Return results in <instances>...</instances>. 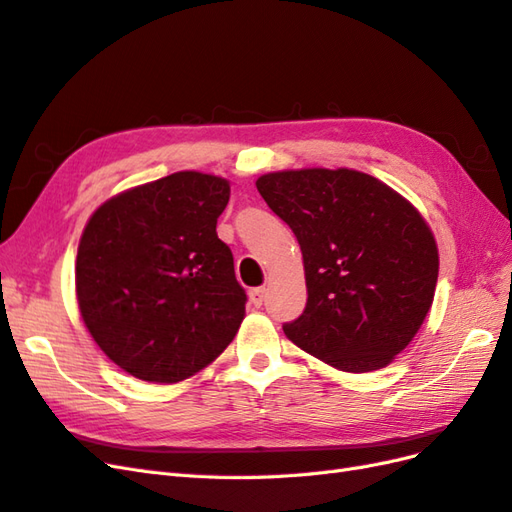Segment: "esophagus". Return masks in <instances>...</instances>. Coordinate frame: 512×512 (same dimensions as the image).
Returning <instances> with one entry per match:
<instances>
[{
    "label": "esophagus",
    "mask_w": 512,
    "mask_h": 512,
    "mask_svg": "<svg viewBox=\"0 0 512 512\" xmlns=\"http://www.w3.org/2000/svg\"><path fill=\"white\" fill-rule=\"evenodd\" d=\"M250 301L260 307L262 303H265V288H252L250 290Z\"/></svg>",
    "instance_id": "esophagus-1"
}]
</instances>
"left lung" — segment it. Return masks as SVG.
Instances as JSON below:
<instances>
[{"mask_svg":"<svg viewBox=\"0 0 512 512\" xmlns=\"http://www.w3.org/2000/svg\"><path fill=\"white\" fill-rule=\"evenodd\" d=\"M303 252L307 303L284 324L305 352L342 371L389 365L429 312L438 247L389 185L348 168H305L256 181Z\"/></svg>","mask_w":512,"mask_h":512,"instance_id":"left-lung-1","label":"left lung"}]
</instances>
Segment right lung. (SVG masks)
Returning a JSON list of instances; mask_svg holds the SVG:
<instances>
[{"instance_id": "1", "label": "right lung", "mask_w": 512, "mask_h": 512, "mask_svg": "<svg viewBox=\"0 0 512 512\" xmlns=\"http://www.w3.org/2000/svg\"><path fill=\"white\" fill-rule=\"evenodd\" d=\"M226 179L168 175L104 203L76 256V299L102 352L138 380L194 376L237 335L247 294L218 239Z\"/></svg>"}]
</instances>
